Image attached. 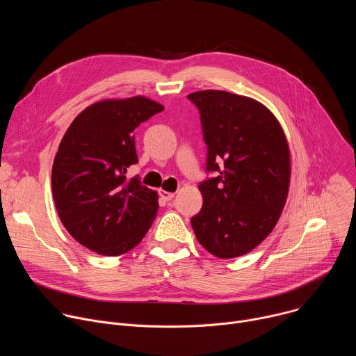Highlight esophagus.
<instances>
[{"mask_svg":"<svg viewBox=\"0 0 356 356\" xmlns=\"http://www.w3.org/2000/svg\"><path fill=\"white\" fill-rule=\"evenodd\" d=\"M159 195L163 201H170L175 197V193L172 191H166V190H159Z\"/></svg>","mask_w":356,"mask_h":356,"instance_id":"1","label":"esophagus"}]
</instances>
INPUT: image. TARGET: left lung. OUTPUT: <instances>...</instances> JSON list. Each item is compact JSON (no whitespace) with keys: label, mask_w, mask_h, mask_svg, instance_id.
<instances>
[{"label":"left lung","mask_w":356,"mask_h":356,"mask_svg":"<svg viewBox=\"0 0 356 356\" xmlns=\"http://www.w3.org/2000/svg\"><path fill=\"white\" fill-rule=\"evenodd\" d=\"M200 111L207 172L202 209L191 218L197 241L221 259L257 248L277 224L290 186V149L277 118L259 101L222 91L187 95Z\"/></svg>","instance_id":"8db88e82"}]
</instances>
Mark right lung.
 <instances>
[{"label":"right lung","instance_id":"add662e5","mask_svg":"<svg viewBox=\"0 0 356 356\" xmlns=\"http://www.w3.org/2000/svg\"><path fill=\"white\" fill-rule=\"evenodd\" d=\"M143 95L101 99L67 128L52 168V193L69 234L106 257L135 248L158 213V193L127 179L138 162L135 128L163 111Z\"/></svg>","mask_w":356,"mask_h":356}]
</instances>
